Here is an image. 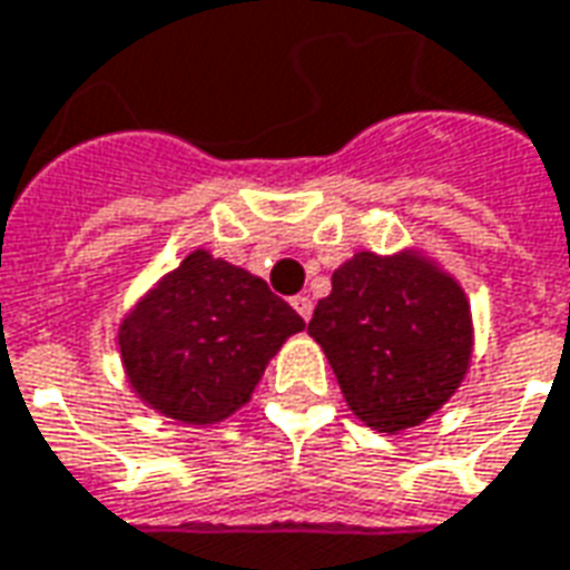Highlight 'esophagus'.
Instances as JSON below:
<instances>
[{"instance_id": "34e87169", "label": "esophagus", "mask_w": 570, "mask_h": 570, "mask_svg": "<svg viewBox=\"0 0 570 570\" xmlns=\"http://www.w3.org/2000/svg\"><path fill=\"white\" fill-rule=\"evenodd\" d=\"M292 306H294V309H297V313H301V316L306 318V322L313 318V301H309L306 294H297V297H294V301H292Z\"/></svg>"}]
</instances>
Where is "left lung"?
I'll return each instance as SVG.
<instances>
[{"mask_svg": "<svg viewBox=\"0 0 570 570\" xmlns=\"http://www.w3.org/2000/svg\"><path fill=\"white\" fill-rule=\"evenodd\" d=\"M309 337L350 411L393 435L430 421L460 390L472 358L470 301L421 248L356 252L334 269Z\"/></svg>", "mask_w": 570, "mask_h": 570, "instance_id": "obj_1", "label": "left lung"}]
</instances>
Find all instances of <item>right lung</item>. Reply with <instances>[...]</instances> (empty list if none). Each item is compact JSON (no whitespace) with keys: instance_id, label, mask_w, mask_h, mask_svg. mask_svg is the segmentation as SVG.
I'll list each match as a JSON object with an SVG mask.
<instances>
[{"instance_id":"add662e5","label":"right lung","mask_w":570,"mask_h":570,"mask_svg":"<svg viewBox=\"0 0 570 570\" xmlns=\"http://www.w3.org/2000/svg\"><path fill=\"white\" fill-rule=\"evenodd\" d=\"M304 328L264 278L196 248L125 313L116 343L144 405L212 426L252 399L269 358Z\"/></svg>"}]
</instances>
